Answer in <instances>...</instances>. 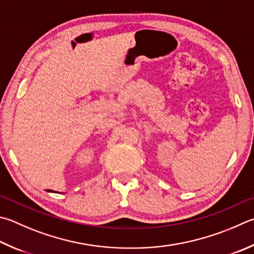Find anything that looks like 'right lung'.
<instances>
[{"mask_svg":"<svg viewBox=\"0 0 254 254\" xmlns=\"http://www.w3.org/2000/svg\"><path fill=\"white\" fill-rule=\"evenodd\" d=\"M47 191H48V192H54L53 190H47Z\"/></svg>","mask_w":254,"mask_h":254,"instance_id":"add662e5","label":"right lung"}]
</instances>
